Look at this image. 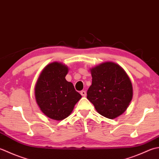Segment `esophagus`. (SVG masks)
<instances>
[{
  "label": "esophagus",
  "instance_id": "obj_1",
  "mask_svg": "<svg viewBox=\"0 0 159 159\" xmlns=\"http://www.w3.org/2000/svg\"><path fill=\"white\" fill-rule=\"evenodd\" d=\"M80 94H81L83 96H85L87 95L86 91H85V90H83V91L80 92Z\"/></svg>",
  "mask_w": 159,
  "mask_h": 159
}]
</instances>
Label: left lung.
I'll return each instance as SVG.
<instances>
[{"label":"left lung","instance_id":"obj_1","mask_svg":"<svg viewBox=\"0 0 159 159\" xmlns=\"http://www.w3.org/2000/svg\"><path fill=\"white\" fill-rule=\"evenodd\" d=\"M92 85L87 98L102 116L113 119L122 114L131 102L132 85L119 65L106 62L91 70Z\"/></svg>","mask_w":159,"mask_h":159}]
</instances>
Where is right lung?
Segmentation results:
<instances>
[{"instance_id":"right-lung-1","label":"right lung","mask_w":159,"mask_h":159,"mask_svg":"<svg viewBox=\"0 0 159 159\" xmlns=\"http://www.w3.org/2000/svg\"><path fill=\"white\" fill-rule=\"evenodd\" d=\"M68 67L54 62L43 70L35 88V97L40 110L52 119L61 120L72 111L81 95L65 79Z\"/></svg>"}]
</instances>
